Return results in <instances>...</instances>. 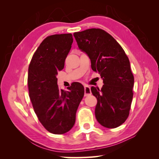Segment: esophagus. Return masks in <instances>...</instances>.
I'll return each instance as SVG.
<instances>
[{
	"label": "esophagus",
	"mask_w": 159,
	"mask_h": 159,
	"mask_svg": "<svg viewBox=\"0 0 159 159\" xmlns=\"http://www.w3.org/2000/svg\"><path fill=\"white\" fill-rule=\"evenodd\" d=\"M84 92H85V96H88V95H91V89H90V88L89 87L88 85H85L84 86Z\"/></svg>",
	"instance_id": "obj_1"
}]
</instances>
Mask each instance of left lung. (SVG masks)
Wrapping results in <instances>:
<instances>
[{
    "label": "left lung",
    "instance_id": "8db88e82",
    "mask_svg": "<svg viewBox=\"0 0 159 159\" xmlns=\"http://www.w3.org/2000/svg\"><path fill=\"white\" fill-rule=\"evenodd\" d=\"M74 36L104 84L101 89L91 88L98 100L97 121L106 128H116L127 119L133 96L134 76L128 57L114 38L99 28L75 32Z\"/></svg>",
    "mask_w": 159,
    "mask_h": 159
}]
</instances>
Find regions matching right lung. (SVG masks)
Listing matches in <instances>:
<instances>
[{"label":"right lung","instance_id":"add662e5","mask_svg":"<svg viewBox=\"0 0 159 159\" xmlns=\"http://www.w3.org/2000/svg\"><path fill=\"white\" fill-rule=\"evenodd\" d=\"M71 34L46 37L34 54L28 68L29 97L40 122L50 133L61 134L68 132L75 122V114L84 95V88L78 82L68 90L59 89L57 71L71 48Z\"/></svg>","mask_w":159,"mask_h":159}]
</instances>
